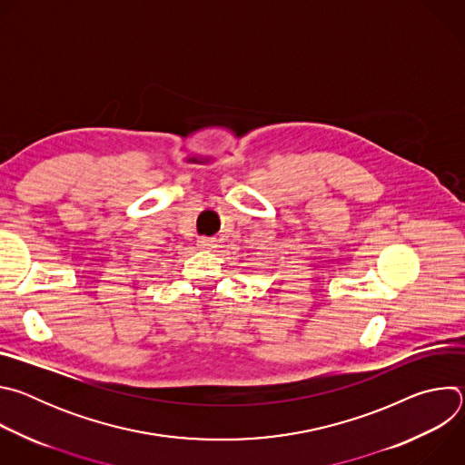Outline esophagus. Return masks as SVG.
Wrapping results in <instances>:
<instances>
[{"instance_id":"obj_1","label":"esophagus","mask_w":465,"mask_h":465,"mask_svg":"<svg viewBox=\"0 0 465 465\" xmlns=\"http://www.w3.org/2000/svg\"><path fill=\"white\" fill-rule=\"evenodd\" d=\"M198 246H201V248H212V246H215V241L210 239V237H201V239H198Z\"/></svg>"}]
</instances>
